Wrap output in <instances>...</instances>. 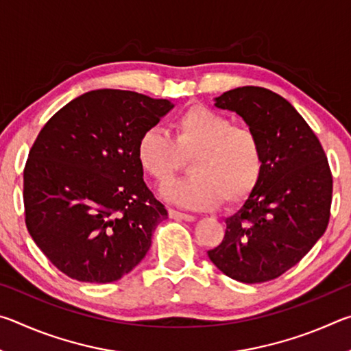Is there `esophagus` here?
Listing matches in <instances>:
<instances>
[{"mask_svg":"<svg viewBox=\"0 0 351 351\" xmlns=\"http://www.w3.org/2000/svg\"><path fill=\"white\" fill-rule=\"evenodd\" d=\"M169 215H170V218L184 219V221H195V219H197L193 215H190V213H182V212H178L175 209H169Z\"/></svg>","mask_w":351,"mask_h":351,"instance_id":"34e87169","label":"esophagus"}]
</instances>
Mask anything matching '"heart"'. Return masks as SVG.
Returning <instances> with one entry per match:
<instances>
[{"mask_svg": "<svg viewBox=\"0 0 351 351\" xmlns=\"http://www.w3.org/2000/svg\"><path fill=\"white\" fill-rule=\"evenodd\" d=\"M187 180L167 182L161 197L186 209L207 210L240 203L263 173V147L252 130L207 106H192L176 119L175 139L161 128H147L136 144V159L145 175L169 181L192 159Z\"/></svg>", "mask_w": 351, "mask_h": 351, "instance_id": "b5f03b06", "label": "heart"}]
</instances>
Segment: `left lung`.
Returning a JSON list of instances; mask_svg holds the SVG:
<instances>
[{"label": "left lung", "instance_id": "8db88e82", "mask_svg": "<svg viewBox=\"0 0 351 351\" xmlns=\"http://www.w3.org/2000/svg\"><path fill=\"white\" fill-rule=\"evenodd\" d=\"M215 106L234 111L258 136L265 167L207 255L234 280L261 283L305 257L330 219L332 178L316 134L287 99L260 86L226 91Z\"/></svg>", "mask_w": 351, "mask_h": 351}]
</instances>
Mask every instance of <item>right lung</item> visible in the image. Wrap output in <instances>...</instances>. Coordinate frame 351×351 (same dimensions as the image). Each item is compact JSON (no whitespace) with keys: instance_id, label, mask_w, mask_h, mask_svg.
<instances>
[{"instance_id":"add662e5","label":"right lung","mask_w":351,"mask_h":351,"mask_svg":"<svg viewBox=\"0 0 351 351\" xmlns=\"http://www.w3.org/2000/svg\"><path fill=\"white\" fill-rule=\"evenodd\" d=\"M173 106L96 90L71 100L40 132L25 167L26 226L63 274L110 283L145 257L169 213L144 182L136 144Z\"/></svg>"}]
</instances>
